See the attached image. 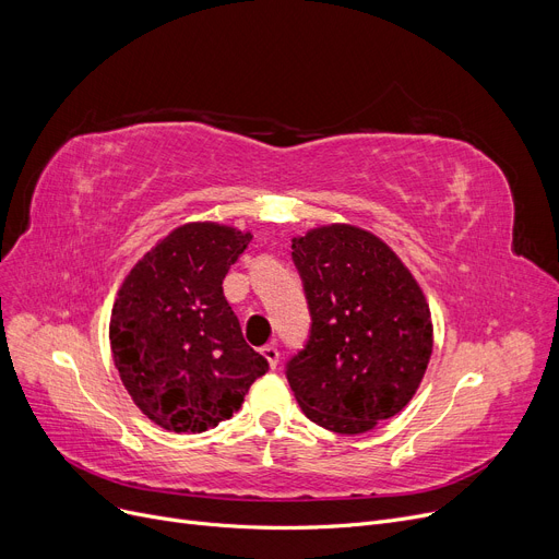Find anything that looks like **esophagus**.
<instances>
[{
  "label": "esophagus",
  "mask_w": 559,
  "mask_h": 559,
  "mask_svg": "<svg viewBox=\"0 0 559 559\" xmlns=\"http://www.w3.org/2000/svg\"><path fill=\"white\" fill-rule=\"evenodd\" d=\"M261 355H263L265 359H269L271 368H275V366H277V361H280V350H277V345H275V343L263 345V348H261Z\"/></svg>",
  "instance_id": "1"
}]
</instances>
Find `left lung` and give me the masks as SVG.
Returning <instances> with one entry per match:
<instances>
[{
    "mask_svg": "<svg viewBox=\"0 0 559 559\" xmlns=\"http://www.w3.org/2000/svg\"><path fill=\"white\" fill-rule=\"evenodd\" d=\"M311 316L286 380L305 416L338 435H361L416 393L432 355V321L412 273L378 236L350 225L294 241Z\"/></svg>",
    "mask_w": 559,
    "mask_h": 559,
    "instance_id": "8db88e82",
    "label": "left lung"
}]
</instances>
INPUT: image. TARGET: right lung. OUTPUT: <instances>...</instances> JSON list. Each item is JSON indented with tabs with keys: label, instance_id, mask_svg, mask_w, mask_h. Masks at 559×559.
Returning a JSON list of instances; mask_svg holds the SVG:
<instances>
[{
	"label": "right lung",
	"instance_id": "1",
	"mask_svg": "<svg viewBox=\"0 0 559 559\" xmlns=\"http://www.w3.org/2000/svg\"><path fill=\"white\" fill-rule=\"evenodd\" d=\"M250 238L214 223L183 225L118 290L109 325L114 361L131 401L164 430L216 428L269 370L223 294Z\"/></svg>",
	"mask_w": 559,
	"mask_h": 559
}]
</instances>
